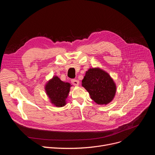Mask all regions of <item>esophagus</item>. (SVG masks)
I'll return each instance as SVG.
<instances>
[{"label":"esophagus","instance_id":"obj_1","mask_svg":"<svg viewBox=\"0 0 155 155\" xmlns=\"http://www.w3.org/2000/svg\"><path fill=\"white\" fill-rule=\"evenodd\" d=\"M71 82L72 83V84L74 85H75V86H78L79 85V81L78 80H76V79H72L71 80Z\"/></svg>","mask_w":155,"mask_h":155}]
</instances>
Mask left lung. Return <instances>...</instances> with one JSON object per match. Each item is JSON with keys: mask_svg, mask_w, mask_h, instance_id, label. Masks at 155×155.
Returning <instances> with one entry per match:
<instances>
[{"mask_svg": "<svg viewBox=\"0 0 155 155\" xmlns=\"http://www.w3.org/2000/svg\"><path fill=\"white\" fill-rule=\"evenodd\" d=\"M81 82L91 99L99 105L108 104L115 96V83L107 72L99 68L88 69Z\"/></svg>", "mask_w": 155, "mask_h": 155, "instance_id": "1", "label": "left lung"}]
</instances>
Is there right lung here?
I'll return each instance as SVG.
<instances>
[{"label":"right lung","mask_w":155,"mask_h":155,"mask_svg":"<svg viewBox=\"0 0 155 155\" xmlns=\"http://www.w3.org/2000/svg\"><path fill=\"white\" fill-rule=\"evenodd\" d=\"M72 86L69 83L61 81L58 76H54L46 83L45 90L51 103L57 107H62L66 105Z\"/></svg>","instance_id":"1"}]
</instances>
